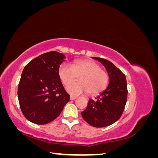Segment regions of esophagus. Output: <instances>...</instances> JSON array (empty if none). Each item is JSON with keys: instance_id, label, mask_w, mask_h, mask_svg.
Segmentation results:
<instances>
[{"instance_id": "34e87169", "label": "esophagus", "mask_w": 158, "mask_h": 158, "mask_svg": "<svg viewBox=\"0 0 158 158\" xmlns=\"http://www.w3.org/2000/svg\"><path fill=\"white\" fill-rule=\"evenodd\" d=\"M76 98H77V97H76V96H74V95H70V100H74V99H76Z\"/></svg>"}]
</instances>
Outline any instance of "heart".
<instances>
[{"label":"heart","instance_id":"obj_1","mask_svg":"<svg viewBox=\"0 0 158 158\" xmlns=\"http://www.w3.org/2000/svg\"><path fill=\"white\" fill-rule=\"evenodd\" d=\"M79 76L80 81L66 85V90L74 95L88 92L92 95L103 92L109 84V76L101 69L98 63L92 60L75 61L73 66L68 63L61 64L59 68V76L64 84H68Z\"/></svg>","mask_w":158,"mask_h":158}]
</instances>
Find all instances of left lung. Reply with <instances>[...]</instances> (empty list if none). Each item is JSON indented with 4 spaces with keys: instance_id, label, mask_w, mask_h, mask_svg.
Segmentation results:
<instances>
[{
    "instance_id": "8db88e82",
    "label": "left lung",
    "mask_w": 158,
    "mask_h": 158,
    "mask_svg": "<svg viewBox=\"0 0 158 158\" xmlns=\"http://www.w3.org/2000/svg\"><path fill=\"white\" fill-rule=\"evenodd\" d=\"M106 69L109 85L95 100L91 99L87 108L81 113L84 121L94 127H106L118 121L125 109L127 99L126 76L111 62L93 57Z\"/></svg>"
}]
</instances>
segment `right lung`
I'll list each match as a JSON object with an SVG mask.
<instances>
[{
	"mask_svg": "<svg viewBox=\"0 0 158 158\" xmlns=\"http://www.w3.org/2000/svg\"><path fill=\"white\" fill-rule=\"evenodd\" d=\"M66 56L45 52L31 60L23 70L18 97L24 117L37 125H45L58 117L70 100L59 76Z\"/></svg>",
	"mask_w": 158,
	"mask_h": 158,
	"instance_id": "add662e5",
	"label": "right lung"
}]
</instances>
